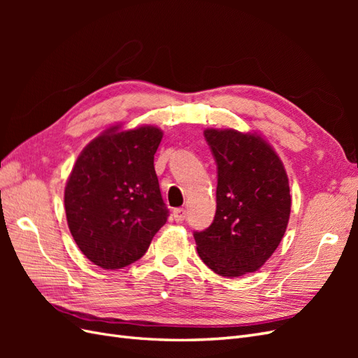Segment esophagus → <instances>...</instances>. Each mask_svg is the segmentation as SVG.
I'll return each mask as SVG.
<instances>
[{
    "label": "esophagus",
    "instance_id": "esophagus-1",
    "mask_svg": "<svg viewBox=\"0 0 358 358\" xmlns=\"http://www.w3.org/2000/svg\"><path fill=\"white\" fill-rule=\"evenodd\" d=\"M173 218H175L176 222H182L183 220L187 218V210L183 209V208L175 209V210H173Z\"/></svg>",
    "mask_w": 358,
    "mask_h": 358
}]
</instances>
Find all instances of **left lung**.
Here are the masks:
<instances>
[{
  "label": "left lung",
  "mask_w": 358,
  "mask_h": 358,
  "mask_svg": "<svg viewBox=\"0 0 358 358\" xmlns=\"http://www.w3.org/2000/svg\"><path fill=\"white\" fill-rule=\"evenodd\" d=\"M216 162V213L194 231L197 252L215 273L237 278L257 272L285 234L291 196L282 161L258 134L206 129Z\"/></svg>",
  "instance_id": "left-lung-1"
}]
</instances>
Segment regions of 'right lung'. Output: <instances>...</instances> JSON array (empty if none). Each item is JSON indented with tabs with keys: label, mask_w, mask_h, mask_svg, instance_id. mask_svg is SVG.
<instances>
[{
	"label": "right lung",
	"mask_w": 358,
	"mask_h": 358,
	"mask_svg": "<svg viewBox=\"0 0 358 358\" xmlns=\"http://www.w3.org/2000/svg\"><path fill=\"white\" fill-rule=\"evenodd\" d=\"M161 138L152 125L112 127L76 161L64 204L74 242L95 266L115 270L137 262L166 224L154 167Z\"/></svg>",
	"instance_id": "1"
}]
</instances>
